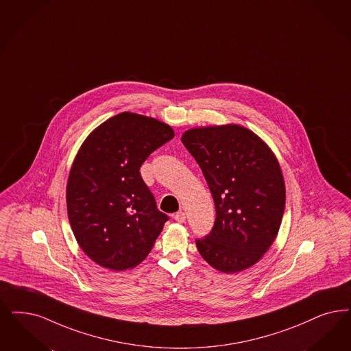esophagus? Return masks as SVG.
<instances>
[{"mask_svg":"<svg viewBox=\"0 0 351 351\" xmlns=\"http://www.w3.org/2000/svg\"><path fill=\"white\" fill-rule=\"evenodd\" d=\"M174 220L178 221V222H184L186 221V213L183 210H180L174 215Z\"/></svg>","mask_w":351,"mask_h":351,"instance_id":"1","label":"esophagus"}]
</instances>
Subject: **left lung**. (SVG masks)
<instances>
[{"mask_svg": "<svg viewBox=\"0 0 351 351\" xmlns=\"http://www.w3.org/2000/svg\"><path fill=\"white\" fill-rule=\"evenodd\" d=\"M181 141L203 171L216 208L213 229L196 239L197 251L220 272L245 271L280 230L286 191L278 160L254 131L235 123L194 128Z\"/></svg>", "mask_w": 351, "mask_h": 351, "instance_id": "obj_1", "label": "left lung"}]
</instances>
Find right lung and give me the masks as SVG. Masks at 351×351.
<instances>
[{
  "label": "right lung",
  "mask_w": 351,
  "mask_h": 351,
  "mask_svg": "<svg viewBox=\"0 0 351 351\" xmlns=\"http://www.w3.org/2000/svg\"><path fill=\"white\" fill-rule=\"evenodd\" d=\"M173 136L156 118L123 112L80 145L66 184L67 216L79 247L96 264L130 269L152 250L168 216L157 209L139 169Z\"/></svg>",
  "instance_id": "obj_1"
}]
</instances>
